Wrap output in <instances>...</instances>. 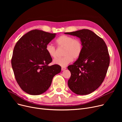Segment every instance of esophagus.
Returning a JSON list of instances; mask_svg holds the SVG:
<instances>
[{
  "mask_svg": "<svg viewBox=\"0 0 122 122\" xmlns=\"http://www.w3.org/2000/svg\"><path fill=\"white\" fill-rule=\"evenodd\" d=\"M66 69V68L65 67H62L61 68V70L62 71H64V70H65Z\"/></svg>",
  "mask_w": 122,
  "mask_h": 122,
  "instance_id": "esophagus-1",
  "label": "esophagus"
}]
</instances>
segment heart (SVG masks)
<instances>
[{
    "mask_svg": "<svg viewBox=\"0 0 122 122\" xmlns=\"http://www.w3.org/2000/svg\"><path fill=\"white\" fill-rule=\"evenodd\" d=\"M59 47H64L62 58L54 59L53 61L54 64L65 67L73 59H76L80 56L82 46L80 40L74 38L72 36L63 35L59 36L56 41ZM46 50L48 55L52 58H55L57 56L56 49L54 46L50 43L46 45Z\"/></svg>",
    "mask_w": 122,
    "mask_h": 122,
    "instance_id": "b5f03b06",
    "label": "heart"
}]
</instances>
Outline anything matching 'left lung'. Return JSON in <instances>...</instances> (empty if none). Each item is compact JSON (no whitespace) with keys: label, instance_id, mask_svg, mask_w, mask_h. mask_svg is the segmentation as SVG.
I'll list each match as a JSON object with an SVG mask.
<instances>
[{"label":"left lung","instance_id":"obj_1","mask_svg":"<svg viewBox=\"0 0 122 122\" xmlns=\"http://www.w3.org/2000/svg\"><path fill=\"white\" fill-rule=\"evenodd\" d=\"M64 34L79 37L82 46L78 60L68 67L71 74L68 86L76 94H90L103 81L109 65L110 57L106 44L103 39L89 30Z\"/></svg>","mask_w":122,"mask_h":122}]
</instances>
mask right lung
I'll list each match as a JSON object with an SVG mask.
<instances>
[{"label": "right lung", "mask_w": 122, "mask_h": 122, "mask_svg": "<svg viewBox=\"0 0 122 122\" xmlns=\"http://www.w3.org/2000/svg\"><path fill=\"white\" fill-rule=\"evenodd\" d=\"M42 30H34L24 35L16 43L11 59L15 77L23 91L30 95H40L50 86L54 76L60 73L52 62L46 47L56 36Z\"/></svg>", "instance_id": "obj_1"}]
</instances>
